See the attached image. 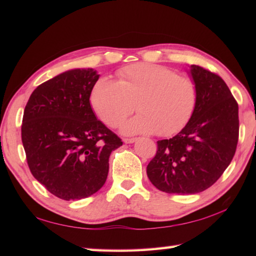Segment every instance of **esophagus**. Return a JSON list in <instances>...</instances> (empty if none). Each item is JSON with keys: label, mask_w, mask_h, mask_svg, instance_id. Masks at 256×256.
I'll return each instance as SVG.
<instances>
[{"label": "esophagus", "mask_w": 256, "mask_h": 256, "mask_svg": "<svg viewBox=\"0 0 256 256\" xmlns=\"http://www.w3.org/2000/svg\"><path fill=\"white\" fill-rule=\"evenodd\" d=\"M124 144H133V142L136 141V138H123Z\"/></svg>", "instance_id": "obj_1"}]
</instances>
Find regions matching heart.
I'll return each instance as SVG.
<instances>
[{"label":"heart","instance_id":"b5f03b06","mask_svg":"<svg viewBox=\"0 0 256 256\" xmlns=\"http://www.w3.org/2000/svg\"><path fill=\"white\" fill-rule=\"evenodd\" d=\"M198 94V86L190 78L164 66L138 63L122 68L118 82L100 78L90 92V104L110 128L122 124L136 104L140 114L123 125L125 133L170 136L190 122Z\"/></svg>","mask_w":256,"mask_h":256}]
</instances>
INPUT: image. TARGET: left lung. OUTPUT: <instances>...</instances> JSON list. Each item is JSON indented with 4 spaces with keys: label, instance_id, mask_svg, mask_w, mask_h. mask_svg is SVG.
<instances>
[{
    "label": "left lung",
    "instance_id": "8db88e82",
    "mask_svg": "<svg viewBox=\"0 0 256 256\" xmlns=\"http://www.w3.org/2000/svg\"><path fill=\"white\" fill-rule=\"evenodd\" d=\"M198 102L188 125L170 140L157 141L146 166L156 188L166 193L196 194L214 185L235 154L240 120L238 104L218 74L190 66Z\"/></svg>",
    "mask_w": 256,
    "mask_h": 256
}]
</instances>
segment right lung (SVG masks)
Returning <instances> with one entry per match:
<instances>
[{
  "instance_id": "right-lung-1",
  "label": "right lung",
  "mask_w": 256,
  "mask_h": 256,
  "mask_svg": "<svg viewBox=\"0 0 256 256\" xmlns=\"http://www.w3.org/2000/svg\"><path fill=\"white\" fill-rule=\"evenodd\" d=\"M98 79L94 68L63 72L38 86L24 108L21 138L29 170L62 200H80L100 190L112 151L123 144L90 105Z\"/></svg>"
}]
</instances>
